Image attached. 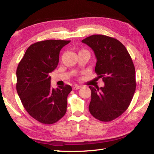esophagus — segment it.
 Instances as JSON below:
<instances>
[{
  "label": "esophagus",
  "instance_id": "34e87169",
  "mask_svg": "<svg viewBox=\"0 0 154 154\" xmlns=\"http://www.w3.org/2000/svg\"><path fill=\"white\" fill-rule=\"evenodd\" d=\"M81 86L77 85H74L73 87V90H78V89H81Z\"/></svg>",
  "mask_w": 154,
  "mask_h": 154
}]
</instances>
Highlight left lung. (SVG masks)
Here are the masks:
<instances>
[{
  "label": "left lung",
  "instance_id": "obj_1",
  "mask_svg": "<svg viewBox=\"0 0 154 154\" xmlns=\"http://www.w3.org/2000/svg\"><path fill=\"white\" fill-rule=\"evenodd\" d=\"M97 57L95 73L103 77L104 87L89 86L90 113L100 121L110 122L128 108L135 93L136 71L125 46L116 39L92 35L82 40Z\"/></svg>",
  "mask_w": 154,
  "mask_h": 154
}]
</instances>
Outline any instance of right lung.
<instances>
[{
	"mask_svg": "<svg viewBox=\"0 0 154 154\" xmlns=\"http://www.w3.org/2000/svg\"><path fill=\"white\" fill-rule=\"evenodd\" d=\"M70 40H48L32 44L16 69V91L30 115L44 124L55 123L67 111L70 85L51 87L50 73L57 67L61 48Z\"/></svg>",
	"mask_w": 154,
	"mask_h": 154,
	"instance_id": "add662e5",
	"label": "right lung"
}]
</instances>
